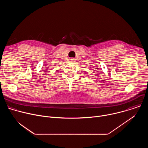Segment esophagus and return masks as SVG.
I'll list each match as a JSON object with an SVG mask.
<instances>
[{
  "label": "esophagus",
  "mask_w": 148,
  "mask_h": 148,
  "mask_svg": "<svg viewBox=\"0 0 148 148\" xmlns=\"http://www.w3.org/2000/svg\"><path fill=\"white\" fill-rule=\"evenodd\" d=\"M74 60H74V58H71V59H70V61H71V62L74 61Z\"/></svg>",
  "instance_id": "obj_1"
}]
</instances>
